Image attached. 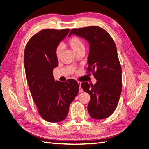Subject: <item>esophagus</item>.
Segmentation results:
<instances>
[{
  "mask_svg": "<svg viewBox=\"0 0 149 149\" xmlns=\"http://www.w3.org/2000/svg\"><path fill=\"white\" fill-rule=\"evenodd\" d=\"M77 83H78V85H79V92L81 93V92L84 91H83V89H82V88L81 87V83L80 81H77Z\"/></svg>",
  "mask_w": 149,
  "mask_h": 149,
  "instance_id": "34e87169",
  "label": "esophagus"
}]
</instances>
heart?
<instances>
[{
	"label": "heart",
	"instance_id": "obj_1",
	"mask_svg": "<svg viewBox=\"0 0 149 149\" xmlns=\"http://www.w3.org/2000/svg\"><path fill=\"white\" fill-rule=\"evenodd\" d=\"M68 43L70 47H71L73 50L75 52H78L80 50L85 49L84 42H83L80 37L77 36H74L72 37V38H70L68 41ZM63 49H64V47H63L62 45H59L58 46L56 47V55L58 58H59L60 56V55H61L63 51Z\"/></svg>",
	"mask_w": 149,
	"mask_h": 149
}]
</instances>
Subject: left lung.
Masks as SVG:
<instances>
[{
  "instance_id": "left-lung-1",
  "label": "left lung",
  "mask_w": 149,
  "mask_h": 149,
  "mask_svg": "<svg viewBox=\"0 0 149 149\" xmlns=\"http://www.w3.org/2000/svg\"><path fill=\"white\" fill-rule=\"evenodd\" d=\"M73 34L89 42L87 71L97 79L95 85L88 82L81 85L91 97L88 112L94 119H104L116 108L122 88V68L115 42L107 31L97 26L72 29L68 36Z\"/></svg>"
}]
</instances>
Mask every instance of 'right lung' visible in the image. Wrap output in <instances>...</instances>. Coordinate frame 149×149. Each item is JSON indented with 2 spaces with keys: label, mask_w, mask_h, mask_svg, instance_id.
<instances>
[{
  "label": "right lung",
  "mask_w": 149,
  "mask_h": 149,
  "mask_svg": "<svg viewBox=\"0 0 149 149\" xmlns=\"http://www.w3.org/2000/svg\"><path fill=\"white\" fill-rule=\"evenodd\" d=\"M69 29H45L35 34L24 51L27 81L38 112L49 122H59L66 118L69 107L79 91L76 81H55L53 69L58 65L56 49Z\"/></svg>",
  "instance_id": "add662e5"
}]
</instances>
